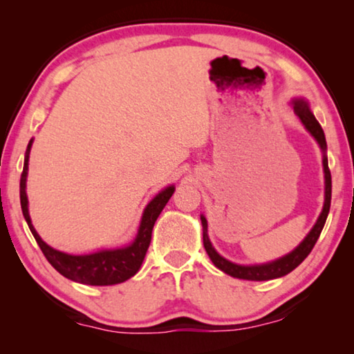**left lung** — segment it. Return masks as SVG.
<instances>
[{
  "instance_id": "left-lung-1",
  "label": "left lung",
  "mask_w": 354,
  "mask_h": 354,
  "mask_svg": "<svg viewBox=\"0 0 354 354\" xmlns=\"http://www.w3.org/2000/svg\"><path fill=\"white\" fill-rule=\"evenodd\" d=\"M293 109L295 114L298 115L299 120H301L304 127L309 133L316 138V142L319 143V147L324 151V158H322V166H324V178H326V200H324V207L321 216L311 232L306 235L301 243H299L297 248H295L292 253L282 256V258L272 261V263H266V264H254V266H241V264H235L230 263L229 259L222 258V256L217 253L214 250V246L211 245L209 236H207V221L205 216H201V224H203V245H205V250L207 256H209L212 263L217 269H221L222 272L232 275L235 279H243V280H270V279H279L283 277L292 272L293 269H297L299 264L306 259V256L311 253V250L316 245V241L321 235V232L324 229V224H326L327 216H328V209H330V198H332V177H330V171H328V162H327V156H326V149H327V143H326V135H324V130L321 127V124L317 122L314 114L309 109L308 101L304 98H295L293 100Z\"/></svg>"
}]
</instances>
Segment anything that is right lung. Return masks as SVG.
I'll return each mask as SVG.
<instances>
[{
	"mask_svg": "<svg viewBox=\"0 0 354 354\" xmlns=\"http://www.w3.org/2000/svg\"><path fill=\"white\" fill-rule=\"evenodd\" d=\"M32 142H28L26 159H24V171L21 176V206H22V214L26 217L28 229H30L32 235L35 236L38 246L45 254L53 268L64 277L74 280V282L85 283V285H115L122 283L130 277H133L138 272L140 266H142L145 254H147L149 241H151V232L153 225L156 222L158 216L161 214V211L166 206L169 198L172 196V193L176 188L174 185L164 188L161 193H158L151 201L148 203V206L145 207L142 222H140L138 234L135 236V240L129 246L124 248H115V250H101L91 254H67L62 251H57L51 248L50 245H46L45 241L40 239V235L37 234V230L33 229L30 216H28V200L26 193L27 185V171H28V154H30Z\"/></svg>",
	"mask_w": 354,
	"mask_h": 354,
	"instance_id": "add662e5",
	"label": "right lung"
}]
</instances>
